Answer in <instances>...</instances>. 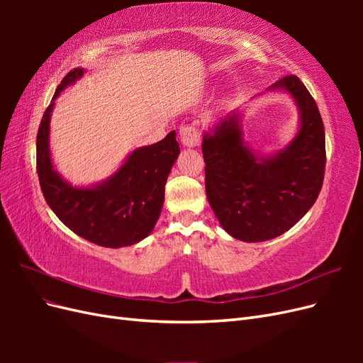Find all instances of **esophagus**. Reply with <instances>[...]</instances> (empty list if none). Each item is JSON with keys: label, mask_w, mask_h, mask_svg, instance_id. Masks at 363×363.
<instances>
[{"label": "esophagus", "mask_w": 363, "mask_h": 363, "mask_svg": "<svg viewBox=\"0 0 363 363\" xmlns=\"http://www.w3.org/2000/svg\"><path fill=\"white\" fill-rule=\"evenodd\" d=\"M180 140L184 147L192 148L200 145V131L194 124H183L180 127Z\"/></svg>", "instance_id": "34e87169"}]
</instances>
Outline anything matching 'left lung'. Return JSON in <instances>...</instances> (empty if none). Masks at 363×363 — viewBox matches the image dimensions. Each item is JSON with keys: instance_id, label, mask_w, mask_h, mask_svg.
<instances>
[{"instance_id": "left-lung-1", "label": "left lung", "mask_w": 363, "mask_h": 363, "mask_svg": "<svg viewBox=\"0 0 363 363\" xmlns=\"http://www.w3.org/2000/svg\"><path fill=\"white\" fill-rule=\"evenodd\" d=\"M269 89L286 91L300 111V130L271 157L245 145L239 115H227L203 138L206 195L225 232L262 242L288 232L313 206L323 188L325 135L318 106L296 75Z\"/></svg>"}]
</instances>
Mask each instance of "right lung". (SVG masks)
I'll use <instances>...</instances> for the list:
<instances>
[{
    "label": "right lung",
    "instance_id": "1",
    "mask_svg": "<svg viewBox=\"0 0 363 363\" xmlns=\"http://www.w3.org/2000/svg\"><path fill=\"white\" fill-rule=\"evenodd\" d=\"M82 68L69 71L42 116L36 138V168L43 199L75 235L96 245H133L155 228L164 201V183L180 147L175 131L157 144L135 150L111 179L92 188H74L54 169L50 155V118L54 100L79 80Z\"/></svg>",
    "mask_w": 363,
    "mask_h": 363
}]
</instances>
